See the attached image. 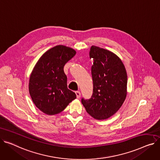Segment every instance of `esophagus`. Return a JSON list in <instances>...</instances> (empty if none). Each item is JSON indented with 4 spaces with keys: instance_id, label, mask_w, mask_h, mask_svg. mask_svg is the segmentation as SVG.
<instances>
[{
    "instance_id": "1",
    "label": "esophagus",
    "mask_w": 160,
    "mask_h": 160,
    "mask_svg": "<svg viewBox=\"0 0 160 160\" xmlns=\"http://www.w3.org/2000/svg\"><path fill=\"white\" fill-rule=\"evenodd\" d=\"M75 93H76V95H77V98H80V96H81L80 92L78 91H77L75 92Z\"/></svg>"
}]
</instances>
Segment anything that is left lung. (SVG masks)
Returning a JSON list of instances; mask_svg holds the SVG:
<instances>
[{"instance_id":"1","label":"left lung","mask_w":160,"mask_h":160,"mask_svg":"<svg viewBox=\"0 0 160 160\" xmlns=\"http://www.w3.org/2000/svg\"><path fill=\"white\" fill-rule=\"evenodd\" d=\"M93 92L90 99L82 98L86 111L97 120L110 118L119 110L127 96V75L121 59L112 52L91 46Z\"/></svg>"}]
</instances>
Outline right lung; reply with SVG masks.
<instances>
[{"instance_id":"right-lung-1","label":"right lung","mask_w":160,"mask_h":160,"mask_svg":"<svg viewBox=\"0 0 160 160\" xmlns=\"http://www.w3.org/2000/svg\"><path fill=\"white\" fill-rule=\"evenodd\" d=\"M76 51L58 45L44 52L35 66L29 78V91L36 107L44 113L55 115L77 98L68 88L67 77L63 71L66 63Z\"/></svg>"}]
</instances>
